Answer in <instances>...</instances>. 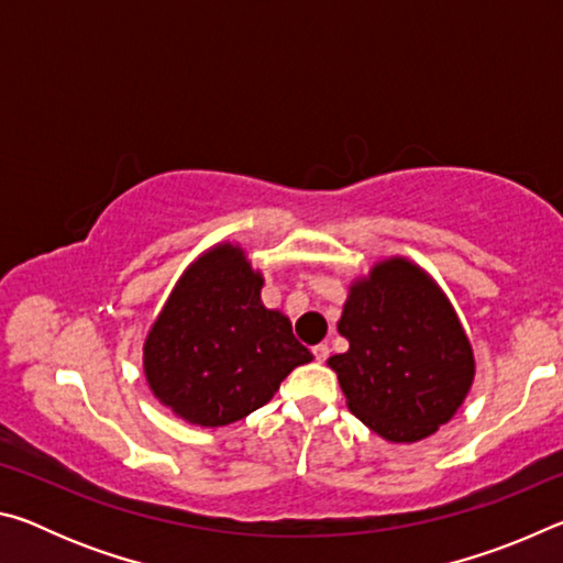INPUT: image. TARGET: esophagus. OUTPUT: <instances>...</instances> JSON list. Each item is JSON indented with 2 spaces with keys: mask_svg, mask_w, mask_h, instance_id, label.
Here are the masks:
<instances>
[{
  "mask_svg": "<svg viewBox=\"0 0 563 563\" xmlns=\"http://www.w3.org/2000/svg\"><path fill=\"white\" fill-rule=\"evenodd\" d=\"M312 355H316V360H318V362H325V360L330 357V347H328V345H322V342H320V345L312 347Z\"/></svg>",
  "mask_w": 563,
  "mask_h": 563,
  "instance_id": "1",
  "label": "esophagus"
}]
</instances>
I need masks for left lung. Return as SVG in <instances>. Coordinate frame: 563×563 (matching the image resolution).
Segmentation results:
<instances>
[{"mask_svg": "<svg viewBox=\"0 0 563 563\" xmlns=\"http://www.w3.org/2000/svg\"><path fill=\"white\" fill-rule=\"evenodd\" d=\"M338 330L350 350L328 365L350 412L389 442L430 437L470 393V340L442 290L412 263H379L352 285Z\"/></svg>", "mask_w": 563, "mask_h": 563, "instance_id": "1", "label": "left lung"}]
</instances>
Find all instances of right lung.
Returning <instances> with one entry per match:
<instances>
[{
    "instance_id": "1",
    "label": "right lung",
    "mask_w": 563,
    "mask_h": 563,
    "mask_svg": "<svg viewBox=\"0 0 563 563\" xmlns=\"http://www.w3.org/2000/svg\"><path fill=\"white\" fill-rule=\"evenodd\" d=\"M241 247L218 245L184 273L144 345L154 395L190 424L223 427L263 407L310 350L263 308Z\"/></svg>"
}]
</instances>
